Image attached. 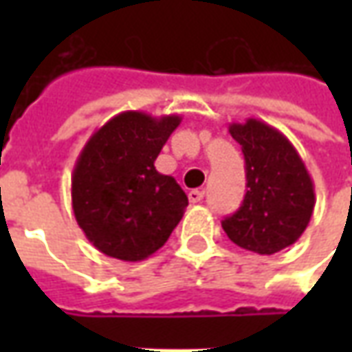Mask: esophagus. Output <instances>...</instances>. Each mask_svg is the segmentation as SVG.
Listing matches in <instances>:
<instances>
[{
    "instance_id": "obj_1",
    "label": "esophagus",
    "mask_w": 352,
    "mask_h": 352,
    "mask_svg": "<svg viewBox=\"0 0 352 352\" xmlns=\"http://www.w3.org/2000/svg\"><path fill=\"white\" fill-rule=\"evenodd\" d=\"M188 199H190L192 204H198V201H201L204 199V190H190L188 192Z\"/></svg>"
}]
</instances>
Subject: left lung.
Instances as JSON below:
<instances>
[{
	"label": "left lung",
	"mask_w": 352,
	"mask_h": 352,
	"mask_svg": "<svg viewBox=\"0 0 352 352\" xmlns=\"http://www.w3.org/2000/svg\"><path fill=\"white\" fill-rule=\"evenodd\" d=\"M241 145L247 194L241 207L222 221L226 236L241 249L275 254L296 243L315 207V186L294 145L258 118L230 124Z\"/></svg>",
	"instance_id": "obj_1"
}]
</instances>
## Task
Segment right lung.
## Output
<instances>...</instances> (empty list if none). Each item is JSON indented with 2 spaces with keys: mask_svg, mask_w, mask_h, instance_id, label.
Returning <instances> with one entry per match:
<instances>
[{
  "mask_svg": "<svg viewBox=\"0 0 352 352\" xmlns=\"http://www.w3.org/2000/svg\"><path fill=\"white\" fill-rule=\"evenodd\" d=\"M179 124V115L124 111L80 151L72 175L73 213L88 241L111 258H148L183 219L186 194L154 168Z\"/></svg>",
  "mask_w": 352,
  "mask_h": 352,
  "instance_id": "right-lung-1",
  "label": "right lung"
}]
</instances>
